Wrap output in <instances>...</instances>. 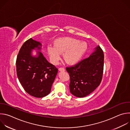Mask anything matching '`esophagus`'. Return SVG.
I'll use <instances>...</instances> for the list:
<instances>
[{
    "label": "esophagus",
    "instance_id": "esophagus-1",
    "mask_svg": "<svg viewBox=\"0 0 130 130\" xmlns=\"http://www.w3.org/2000/svg\"><path fill=\"white\" fill-rule=\"evenodd\" d=\"M59 70L60 71H64L65 70V68H63V67H60V68H59Z\"/></svg>",
    "mask_w": 130,
    "mask_h": 130
}]
</instances>
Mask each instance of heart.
Listing matches in <instances>:
<instances>
[{
  "mask_svg": "<svg viewBox=\"0 0 130 130\" xmlns=\"http://www.w3.org/2000/svg\"><path fill=\"white\" fill-rule=\"evenodd\" d=\"M87 48L85 42H80L77 39L67 37L55 40L54 46H48L47 51L53 64H58L61 59V54L64 53L63 58L65 62L73 65L81 59Z\"/></svg>",
  "mask_w": 130,
  "mask_h": 130,
  "instance_id": "obj_1",
  "label": "heart"
}]
</instances>
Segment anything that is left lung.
I'll use <instances>...</instances> for the list:
<instances>
[{
  "label": "left lung",
  "instance_id": "obj_1",
  "mask_svg": "<svg viewBox=\"0 0 130 130\" xmlns=\"http://www.w3.org/2000/svg\"><path fill=\"white\" fill-rule=\"evenodd\" d=\"M104 67V54L98 46L87 58L74 65L66 67L70 77L69 89L71 93L82 98L89 95L100 84Z\"/></svg>",
  "mask_w": 130,
  "mask_h": 130
}]
</instances>
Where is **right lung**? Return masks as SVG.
I'll return each instance as SVG.
<instances>
[{
  "instance_id": "1",
  "label": "right lung",
  "mask_w": 130,
  "mask_h": 130,
  "mask_svg": "<svg viewBox=\"0 0 130 130\" xmlns=\"http://www.w3.org/2000/svg\"><path fill=\"white\" fill-rule=\"evenodd\" d=\"M39 45H41L40 42L31 38L26 41L21 48L16 61L18 80L27 93L36 98H42L50 93L58 71L41 52L37 58L31 55L32 49H41Z\"/></svg>"
}]
</instances>
